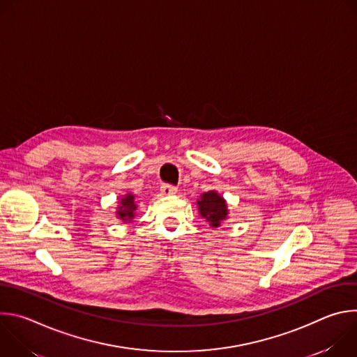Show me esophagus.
<instances>
[{"label":"esophagus","mask_w":357,"mask_h":357,"mask_svg":"<svg viewBox=\"0 0 357 357\" xmlns=\"http://www.w3.org/2000/svg\"><path fill=\"white\" fill-rule=\"evenodd\" d=\"M176 192H178V189H176L174 185L165 183V185L161 186V193H162L164 196H172V195H175Z\"/></svg>","instance_id":"34e87169"}]
</instances>
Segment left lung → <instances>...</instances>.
<instances>
[{
  "label": "left lung",
  "instance_id": "left-lung-1",
  "mask_svg": "<svg viewBox=\"0 0 357 357\" xmlns=\"http://www.w3.org/2000/svg\"><path fill=\"white\" fill-rule=\"evenodd\" d=\"M197 209L200 216L205 218L212 227H219L229 215L226 200L216 190H209L200 195Z\"/></svg>",
  "mask_w": 357,
  "mask_h": 357
}]
</instances>
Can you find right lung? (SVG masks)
Wrapping results in <instances>:
<instances>
[{"label":"right lung","mask_w":357,"mask_h":357,"mask_svg":"<svg viewBox=\"0 0 357 357\" xmlns=\"http://www.w3.org/2000/svg\"><path fill=\"white\" fill-rule=\"evenodd\" d=\"M137 205H135V196L132 193H127L120 199V206L117 208V218L127 222L135 216Z\"/></svg>","instance_id":"obj_1"}]
</instances>
